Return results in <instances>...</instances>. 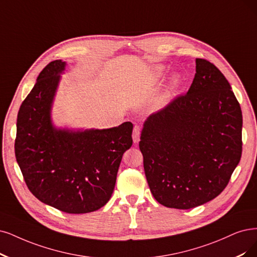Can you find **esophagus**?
Wrapping results in <instances>:
<instances>
[{"label": "esophagus", "mask_w": 257, "mask_h": 257, "mask_svg": "<svg viewBox=\"0 0 257 257\" xmlns=\"http://www.w3.org/2000/svg\"><path fill=\"white\" fill-rule=\"evenodd\" d=\"M140 137H141V129L140 127L136 126L134 128V132H132V140H134V143H139Z\"/></svg>", "instance_id": "34e87169"}]
</instances>
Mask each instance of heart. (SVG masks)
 Returning a JSON list of instances; mask_svg holds the SVG:
<instances>
[{
	"label": "heart",
	"mask_w": 257,
	"mask_h": 257,
	"mask_svg": "<svg viewBox=\"0 0 257 257\" xmlns=\"http://www.w3.org/2000/svg\"><path fill=\"white\" fill-rule=\"evenodd\" d=\"M164 71H165V68L164 66H162V65H159V66H156L155 68V70H154V73H153V75L155 76V77H160L161 75H162L163 73H164ZM170 97V92H166L163 96H162V98H161V102L162 103H164V102H166L167 100H168V98Z\"/></svg>",
	"instance_id": "heart-1"
}]
</instances>
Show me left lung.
Segmentation results:
<instances>
[{
    "mask_svg": "<svg viewBox=\"0 0 257 257\" xmlns=\"http://www.w3.org/2000/svg\"><path fill=\"white\" fill-rule=\"evenodd\" d=\"M241 130L240 104L229 81L197 58L188 92L149 115L142 130L139 146L156 200L179 210L213 200L239 163Z\"/></svg>",
    "mask_w": 257,
    "mask_h": 257,
    "instance_id": "left-lung-1",
    "label": "left lung"
}]
</instances>
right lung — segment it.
<instances>
[{
    "label": "right lung",
    "mask_w": 257,
    "mask_h": 257,
    "mask_svg": "<svg viewBox=\"0 0 257 257\" xmlns=\"http://www.w3.org/2000/svg\"><path fill=\"white\" fill-rule=\"evenodd\" d=\"M65 62L41 71L17 118L15 154L31 193L68 214L97 211L111 198L123 153L132 145L130 121L110 129H57L51 109Z\"/></svg>",
    "instance_id": "1"
}]
</instances>
